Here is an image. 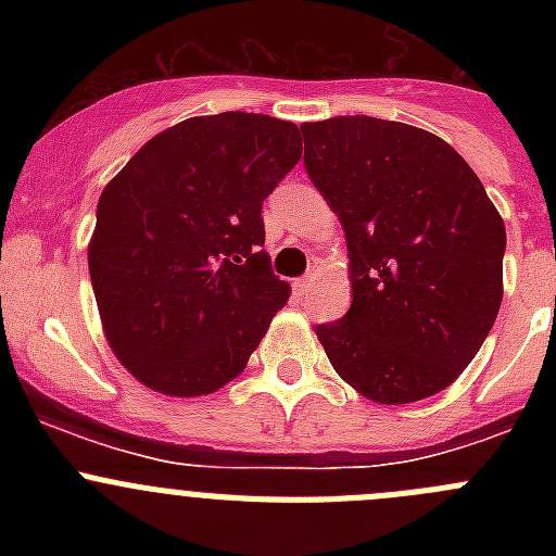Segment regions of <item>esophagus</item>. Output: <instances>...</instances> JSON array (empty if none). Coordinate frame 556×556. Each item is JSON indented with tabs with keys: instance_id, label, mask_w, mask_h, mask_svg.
Returning a JSON list of instances; mask_svg holds the SVG:
<instances>
[{
	"instance_id": "esophagus-1",
	"label": "esophagus",
	"mask_w": 556,
	"mask_h": 556,
	"mask_svg": "<svg viewBox=\"0 0 556 556\" xmlns=\"http://www.w3.org/2000/svg\"><path fill=\"white\" fill-rule=\"evenodd\" d=\"M312 282H314V277H312V274H306V277L295 279V290H299V293H306V290L312 288Z\"/></svg>"
}]
</instances>
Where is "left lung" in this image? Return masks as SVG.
<instances>
[{
  "instance_id": "left-lung-1",
  "label": "left lung",
  "mask_w": 556,
  "mask_h": 556,
  "mask_svg": "<svg viewBox=\"0 0 556 556\" xmlns=\"http://www.w3.org/2000/svg\"><path fill=\"white\" fill-rule=\"evenodd\" d=\"M304 166L339 215L352 306L317 325L330 366L377 403L435 395L495 325L506 226L463 155L368 115L304 123Z\"/></svg>"
}]
</instances>
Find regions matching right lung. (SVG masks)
I'll return each instance as SVG.
<instances>
[{
    "instance_id": "1",
    "label": "right lung",
    "mask_w": 556,
    "mask_h": 556,
    "mask_svg": "<svg viewBox=\"0 0 556 556\" xmlns=\"http://www.w3.org/2000/svg\"><path fill=\"white\" fill-rule=\"evenodd\" d=\"M299 159L295 123L220 112L155 134L106 185L88 268L139 382L206 395L247 366L290 295L263 250V199Z\"/></svg>"
}]
</instances>
